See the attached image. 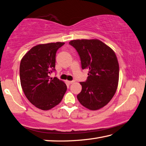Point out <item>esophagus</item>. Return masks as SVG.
Instances as JSON below:
<instances>
[{"instance_id": "esophagus-1", "label": "esophagus", "mask_w": 146, "mask_h": 146, "mask_svg": "<svg viewBox=\"0 0 146 146\" xmlns=\"http://www.w3.org/2000/svg\"><path fill=\"white\" fill-rule=\"evenodd\" d=\"M67 82L68 84H73V83H74V81H67Z\"/></svg>"}]
</instances>
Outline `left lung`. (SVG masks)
Here are the masks:
<instances>
[{
    "mask_svg": "<svg viewBox=\"0 0 146 146\" xmlns=\"http://www.w3.org/2000/svg\"><path fill=\"white\" fill-rule=\"evenodd\" d=\"M69 44L78 52L82 69L89 70L87 80L80 83L82 89L77 99L88 110L101 109L111 101L118 87L119 64L116 54L98 39L74 40Z\"/></svg>",
    "mask_w": 146,
    "mask_h": 146,
    "instance_id": "8db88e82",
    "label": "left lung"
}]
</instances>
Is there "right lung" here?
Wrapping results in <instances>:
<instances>
[{
    "label": "right lung",
    "instance_id": "right-lung-1",
    "mask_svg": "<svg viewBox=\"0 0 146 146\" xmlns=\"http://www.w3.org/2000/svg\"><path fill=\"white\" fill-rule=\"evenodd\" d=\"M64 42L34 46L22 58L19 66L22 89L31 104L48 110L60 103L67 90L64 83L50 75L56 71V54Z\"/></svg>",
    "mask_w": 146,
    "mask_h": 146
}]
</instances>
